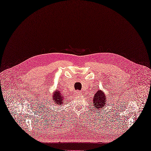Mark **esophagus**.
Wrapping results in <instances>:
<instances>
[{"instance_id":"esophagus-1","label":"esophagus","mask_w":151,"mask_h":151,"mask_svg":"<svg viewBox=\"0 0 151 151\" xmlns=\"http://www.w3.org/2000/svg\"><path fill=\"white\" fill-rule=\"evenodd\" d=\"M81 94V92H79V91H76V92L74 93V96H76V97L79 96Z\"/></svg>"}]
</instances>
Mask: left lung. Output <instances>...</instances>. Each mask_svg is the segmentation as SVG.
<instances>
[{"label":"left lung","instance_id":"1","mask_svg":"<svg viewBox=\"0 0 151 151\" xmlns=\"http://www.w3.org/2000/svg\"><path fill=\"white\" fill-rule=\"evenodd\" d=\"M92 103L93 104V107L98 111L101 109H104L107 103L105 93L102 90L99 89L93 96Z\"/></svg>","mask_w":151,"mask_h":151}]
</instances>
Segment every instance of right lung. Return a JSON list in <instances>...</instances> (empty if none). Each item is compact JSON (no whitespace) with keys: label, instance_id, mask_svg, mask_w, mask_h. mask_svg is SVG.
Masks as SVG:
<instances>
[{"label":"right lung","instance_id":"1","mask_svg":"<svg viewBox=\"0 0 151 151\" xmlns=\"http://www.w3.org/2000/svg\"><path fill=\"white\" fill-rule=\"evenodd\" d=\"M64 97L62 94L61 91L57 89L55 90L52 95V99L53 104H55L58 106H60L61 104H63L64 102Z\"/></svg>","mask_w":151,"mask_h":151}]
</instances>
